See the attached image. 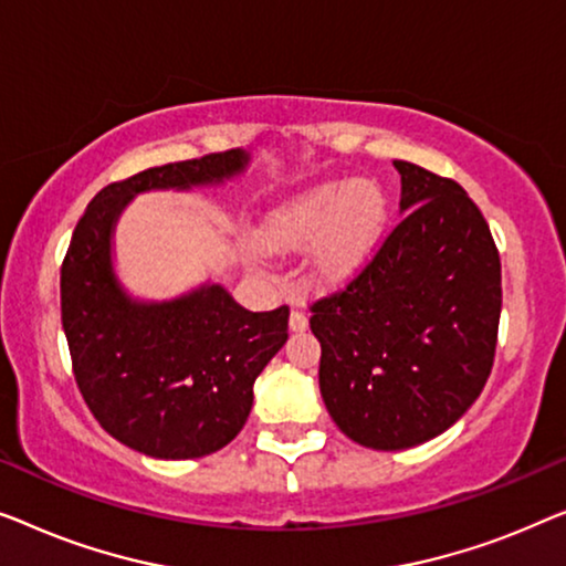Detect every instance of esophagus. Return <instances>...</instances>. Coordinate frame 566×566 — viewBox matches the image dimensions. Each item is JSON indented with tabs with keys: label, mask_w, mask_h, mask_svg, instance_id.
<instances>
[{
	"label": "esophagus",
	"mask_w": 566,
	"mask_h": 566,
	"mask_svg": "<svg viewBox=\"0 0 566 566\" xmlns=\"http://www.w3.org/2000/svg\"><path fill=\"white\" fill-rule=\"evenodd\" d=\"M290 331H292V333H302V331H307V315L302 313L300 307H294V310H292V315H290Z\"/></svg>",
	"instance_id": "1"
}]
</instances>
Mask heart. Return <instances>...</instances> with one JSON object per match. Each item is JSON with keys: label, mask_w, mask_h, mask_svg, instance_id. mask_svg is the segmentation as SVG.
<instances>
[{"label": "heart", "mask_w": 566, "mask_h": 566, "mask_svg": "<svg viewBox=\"0 0 566 566\" xmlns=\"http://www.w3.org/2000/svg\"><path fill=\"white\" fill-rule=\"evenodd\" d=\"M389 200L377 181H323L292 197L269 214L264 243L272 251L310 253V266L323 282L354 276L379 249L387 233Z\"/></svg>", "instance_id": "1"}]
</instances>
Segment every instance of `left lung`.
<instances>
[{
	"label": "left lung",
	"instance_id": "8db88e82",
	"mask_svg": "<svg viewBox=\"0 0 566 566\" xmlns=\"http://www.w3.org/2000/svg\"><path fill=\"white\" fill-rule=\"evenodd\" d=\"M400 171L402 220L364 272L317 300L321 395L348 439L377 451L426 443L480 397L497 346L500 256L457 181Z\"/></svg>",
	"mask_w": 566,
	"mask_h": 566
}]
</instances>
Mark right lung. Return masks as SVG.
<instances>
[{"mask_svg":"<svg viewBox=\"0 0 566 566\" xmlns=\"http://www.w3.org/2000/svg\"><path fill=\"white\" fill-rule=\"evenodd\" d=\"M243 148L146 169L94 197L61 266V321L84 402L99 426L154 459H200L241 433L253 381L286 344L290 307L251 313L226 286L138 300L117 280L115 226L135 195L241 177Z\"/></svg>","mask_w":566,"mask_h":566,"instance_id":"obj_1","label":"right lung"}]
</instances>
